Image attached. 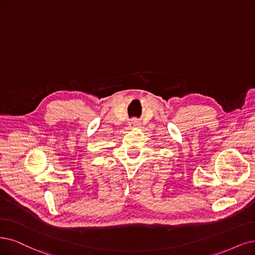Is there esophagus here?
<instances>
[{"label": "esophagus", "instance_id": "obj_1", "mask_svg": "<svg viewBox=\"0 0 255 255\" xmlns=\"http://www.w3.org/2000/svg\"><path fill=\"white\" fill-rule=\"evenodd\" d=\"M130 129H134V128H139L140 127V123L137 120H132L129 124Z\"/></svg>", "mask_w": 255, "mask_h": 255}]
</instances>
